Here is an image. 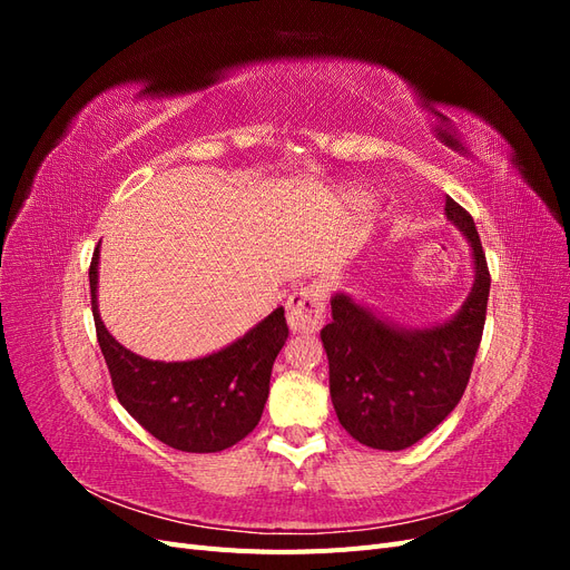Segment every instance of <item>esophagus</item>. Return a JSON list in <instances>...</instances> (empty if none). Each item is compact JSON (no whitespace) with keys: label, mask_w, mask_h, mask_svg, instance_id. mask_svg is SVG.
<instances>
[{"label":"esophagus","mask_w":570,"mask_h":570,"mask_svg":"<svg viewBox=\"0 0 570 570\" xmlns=\"http://www.w3.org/2000/svg\"><path fill=\"white\" fill-rule=\"evenodd\" d=\"M327 289L323 281H312L287 299V323L292 333H316L325 321Z\"/></svg>","instance_id":"34e87169"}]
</instances>
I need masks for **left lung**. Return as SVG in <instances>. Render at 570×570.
<instances>
[{
	"instance_id": "8db88e82",
	"label": "left lung",
	"mask_w": 570,
	"mask_h": 570,
	"mask_svg": "<svg viewBox=\"0 0 570 570\" xmlns=\"http://www.w3.org/2000/svg\"><path fill=\"white\" fill-rule=\"evenodd\" d=\"M444 214L469 239L475 266L471 295L450 321L406 331L340 292L331 299L333 321L321 331L337 419L373 450L400 452L423 440L454 411L473 371L490 271L471 214L452 197Z\"/></svg>"
}]
</instances>
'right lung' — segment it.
Instances as JSON below:
<instances>
[{
    "label": "right lung",
    "instance_id": "1",
    "mask_svg": "<svg viewBox=\"0 0 570 570\" xmlns=\"http://www.w3.org/2000/svg\"><path fill=\"white\" fill-rule=\"evenodd\" d=\"M99 247L90 264V295L97 342L109 366L118 402L164 444L212 454L245 440L262 421L273 361L287 340L285 308L245 335L195 361H149L116 342L97 308Z\"/></svg>",
    "mask_w": 570,
    "mask_h": 570
}]
</instances>
